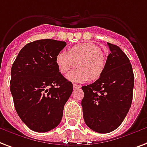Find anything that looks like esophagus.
Returning <instances> with one entry per match:
<instances>
[{
  "label": "esophagus",
  "instance_id": "esophagus-1",
  "mask_svg": "<svg viewBox=\"0 0 147 147\" xmlns=\"http://www.w3.org/2000/svg\"><path fill=\"white\" fill-rule=\"evenodd\" d=\"M73 88H75V89H79V88H81V86L77 85V84H73Z\"/></svg>",
  "mask_w": 147,
  "mask_h": 147
}]
</instances>
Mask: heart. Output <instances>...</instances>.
<instances>
[{
	"label": "heart",
	"mask_w": 147,
	"mask_h": 147,
	"mask_svg": "<svg viewBox=\"0 0 147 147\" xmlns=\"http://www.w3.org/2000/svg\"><path fill=\"white\" fill-rule=\"evenodd\" d=\"M78 61V69L66 76L72 82H85L90 78L96 80L106 69V59L102 54V49L93 43L76 45L69 51L59 52L55 58V63L61 74L68 73Z\"/></svg>",
	"instance_id": "1"
}]
</instances>
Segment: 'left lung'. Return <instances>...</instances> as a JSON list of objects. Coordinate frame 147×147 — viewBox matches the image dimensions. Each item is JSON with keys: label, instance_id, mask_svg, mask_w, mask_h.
Here are the masks:
<instances>
[{"label": "left lung", "instance_id": "obj_1", "mask_svg": "<svg viewBox=\"0 0 147 147\" xmlns=\"http://www.w3.org/2000/svg\"><path fill=\"white\" fill-rule=\"evenodd\" d=\"M110 49L106 69L95 82L82 87L85 123L99 133L115 130L123 123L131 107L134 75L128 57L117 45Z\"/></svg>", "mask_w": 147, "mask_h": 147}]
</instances>
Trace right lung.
<instances>
[{"label":"right lung","mask_w":147,"mask_h":147,"mask_svg":"<svg viewBox=\"0 0 147 147\" xmlns=\"http://www.w3.org/2000/svg\"><path fill=\"white\" fill-rule=\"evenodd\" d=\"M65 41L41 39L27 44L11 67V89L16 112L31 130L45 133L59 126L73 86L55 63Z\"/></svg>","instance_id":"1"}]
</instances>
